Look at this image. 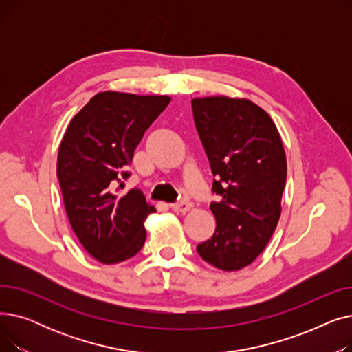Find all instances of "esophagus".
<instances>
[{
    "label": "esophagus",
    "instance_id": "34e87169",
    "mask_svg": "<svg viewBox=\"0 0 352 352\" xmlns=\"http://www.w3.org/2000/svg\"><path fill=\"white\" fill-rule=\"evenodd\" d=\"M191 206L192 204L188 201H179V202H175V204H171V208L175 212H187L191 208Z\"/></svg>",
    "mask_w": 352,
    "mask_h": 352
}]
</instances>
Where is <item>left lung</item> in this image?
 Listing matches in <instances>:
<instances>
[{
  "label": "left lung",
  "mask_w": 352,
  "mask_h": 352,
  "mask_svg": "<svg viewBox=\"0 0 352 352\" xmlns=\"http://www.w3.org/2000/svg\"><path fill=\"white\" fill-rule=\"evenodd\" d=\"M197 133L214 175L217 228L197 252L208 264L236 271L268 244L281 215L287 160L270 116L248 100L228 97L191 101Z\"/></svg>",
  "instance_id": "left-lung-1"
}]
</instances>
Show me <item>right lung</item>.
I'll return each instance as SVG.
<instances>
[{
	"label": "right lung",
	"instance_id": "obj_1",
	"mask_svg": "<svg viewBox=\"0 0 352 352\" xmlns=\"http://www.w3.org/2000/svg\"><path fill=\"white\" fill-rule=\"evenodd\" d=\"M170 101L165 96L100 92L71 120L61 141L57 177L69 224L102 264L125 261L145 243L144 221L155 208L138 188L120 191L144 133Z\"/></svg>",
	"mask_w": 352,
	"mask_h": 352
}]
</instances>
